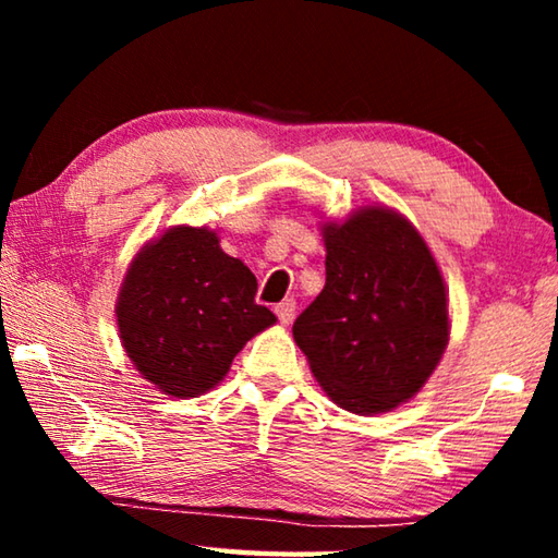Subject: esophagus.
<instances>
[{"mask_svg":"<svg viewBox=\"0 0 558 558\" xmlns=\"http://www.w3.org/2000/svg\"><path fill=\"white\" fill-rule=\"evenodd\" d=\"M276 315L280 319V325H290L292 317H295V300H282L276 305Z\"/></svg>","mask_w":558,"mask_h":558,"instance_id":"esophagus-1","label":"esophagus"}]
</instances>
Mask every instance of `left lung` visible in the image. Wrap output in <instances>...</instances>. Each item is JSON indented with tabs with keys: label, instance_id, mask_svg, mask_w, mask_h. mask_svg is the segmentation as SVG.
Here are the masks:
<instances>
[{
	"label": "left lung",
	"instance_id": "8db88e82",
	"mask_svg": "<svg viewBox=\"0 0 558 558\" xmlns=\"http://www.w3.org/2000/svg\"><path fill=\"white\" fill-rule=\"evenodd\" d=\"M327 282L292 337L342 409L369 415L409 401L448 344V300L436 258L391 209L366 206L325 223Z\"/></svg>",
	"mask_w": 558,
	"mask_h": 558
}]
</instances>
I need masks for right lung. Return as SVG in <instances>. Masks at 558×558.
<instances>
[{
	"instance_id": "add662e5",
	"label": "right lung",
	"mask_w": 558,
	"mask_h": 558,
	"mask_svg": "<svg viewBox=\"0 0 558 558\" xmlns=\"http://www.w3.org/2000/svg\"><path fill=\"white\" fill-rule=\"evenodd\" d=\"M256 276L209 229L177 226L137 253L118 298L120 339L137 372L177 399L219 384L251 337L276 323Z\"/></svg>"
}]
</instances>
